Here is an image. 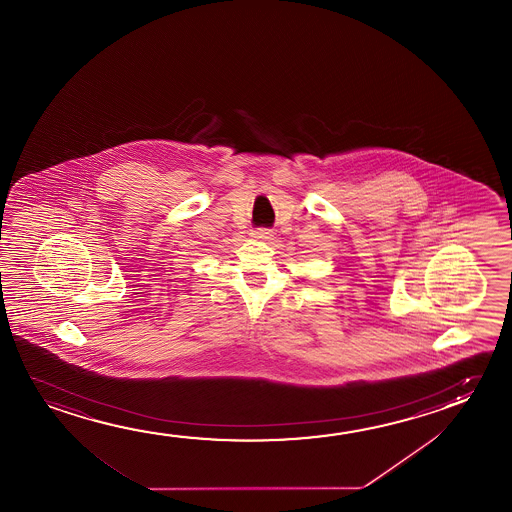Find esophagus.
Here are the masks:
<instances>
[{
  "label": "esophagus",
  "mask_w": 512,
  "mask_h": 512,
  "mask_svg": "<svg viewBox=\"0 0 512 512\" xmlns=\"http://www.w3.org/2000/svg\"><path fill=\"white\" fill-rule=\"evenodd\" d=\"M252 236L260 241H269V239H273V232L268 228H257V230H253Z\"/></svg>",
  "instance_id": "34e87169"
}]
</instances>
